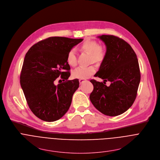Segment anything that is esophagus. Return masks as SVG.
Here are the masks:
<instances>
[{"instance_id": "34e87169", "label": "esophagus", "mask_w": 160, "mask_h": 160, "mask_svg": "<svg viewBox=\"0 0 160 160\" xmlns=\"http://www.w3.org/2000/svg\"><path fill=\"white\" fill-rule=\"evenodd\" d=\"M86 80L85 79H79V82L80 84H82V83H83L84 82H85Z\"/></svg>"}]
</instances>
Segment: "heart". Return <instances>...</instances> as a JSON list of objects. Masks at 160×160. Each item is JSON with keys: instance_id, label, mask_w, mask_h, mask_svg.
I'll use <instances>...</instances> for the list:
<instances>
[{"instance_id": "heart-1", "label": "heart", "mask_w": 160, "mask_h": 160, "mask_svg": "<svg viewBox=\"0 0 160 160\" xmlns=\"http://www.w3.org/2000/svg\"><path fill=\"white\" fill-rule=\"evenodd\" d=\"M82 50L90 53L91 55V62L102 63L105 57L106 51L105 48L100 46L98 42L93 40H85L81 45ZM67 63L71 67H75L77 65V58L74 50H70L67 57ZM96 71V67L94 65L87 67H78L72 72V77L75 78L85 79L90 77Z\"/></svg>"}]
</instances>
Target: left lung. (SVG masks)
Returning a JSON list of instances; mask_svg holds the SVG:
<instances>
[{"label": "left lung", "mask_w": 160, "mask_h": 160, "mask_svg": "<svg viewBox=\"0 0 160 160\" xmlns=\"http://www.w3.org/2000/svg\"><path fill=\"white\" fill-rule=\"evenodd\" d=\"M106 46V57L95 74L103 82L91 80L93 90L90 100L102 114L117 116L128 110L134 103L141 80L137 56L124 40L113 35L98 36ZM106 81L111 85L107 86Z\"/></svg>", "instance_id": "8db88e82"}]
</instances>
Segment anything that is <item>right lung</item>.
Masks as SVG:
<instances>
[{
  "label": "right lung",
  "mask_w": 160,
  "mask_h": 160,
  "mask_svg": "<svg viewBox=\"0 0 160 160\" xmlns=\"http://www.w3.org/2000/svg\"><path fill=\"white\" fill-rule=\"evenodd\" d=\"M83 39L50 37L34 44L26 54L20 83L28 104L39 119L53 122L68 111L79 87L78 79L68 80V52ZM60 76L64 82L56 86Z\"/></svg>",
  "instance_id": "obj_1"
}]
</instances>
